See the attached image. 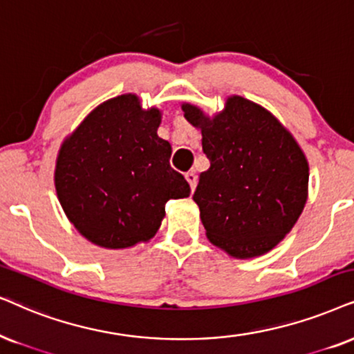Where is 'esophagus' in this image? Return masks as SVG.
<instances>
[{
  "label": "esophagus",
  "mask_w": 354,
  "mask_h": 354,
  "mask_svg": "<svg viewBox=\"0 0 354 354\" xmlns=\"http://www.w3.org/2000/svg\"><path fill=\"white\" fill-rule=\"evenodd\" d=\"M185 178H186V181L189 183L191 191H194L196 185H198V174H196V171H187V173L185 174Z\"/></svg>",
  "instance_id": "1"
}]
</instances>
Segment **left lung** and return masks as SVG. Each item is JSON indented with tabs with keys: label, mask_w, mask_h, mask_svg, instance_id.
<instances>
[{
	"label": "left lung",
	"mask_w": 354,
	"mask_h": 354,
	"mask_svg": "<svg viewBox=\"0 0 354 354\" xmlns=\"http://www.w3.org/2000/svg\"><path fill=\"white\" fill-rule=\"evenodd\" d=\"M210 167L194 203L209 241L234 258L261 257L292 230L308 198V162L288 129L257 102L232 95L214 115L191 102Z\"/></svg>",
	"instance_id": "obj_1"
}]
</instances>
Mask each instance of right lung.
<instances>
[{"instance_id": "1", "label": "right lung", "mask_w": 354, "mask_h": 354, "mask_svg": "<svg viewBox=\"0 0 354 354\" xmlns=\"http://www.w3.org/2000/svg\"><path fill=\"white\" fill-rule=\"evenodd\" d=\"M162 111L137 95L111 97L89 113L58 150L57 198L84 239L124 250L158 232L169 199L191 187L169 167L171 145L158 137Z\"/></svg>"}]
</instances>
